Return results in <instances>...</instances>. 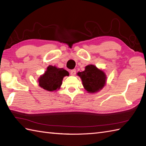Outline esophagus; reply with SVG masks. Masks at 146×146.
I'll return each mask as SVG.
<instances>
[{
    "label": "esophagus",
    "mask_w": 146,
    "mask_h": 146,
    "mask_svg": "<svg viewBox=\"0 0 146 146\" xmlns=\"http://www.w3.org/2000/svg\"><path fill=\"white\" fill-rule=\"evenodd\" d=\"M76 72V70H71V71H70V74H71V75H72V76L75 75Z\"/></svg>",
    "instance_id": "esophagus-1"
}]
</instances>
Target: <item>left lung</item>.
<instances>
[{
	"label": "left lung",
	"instance_id": "1",
	"mask_svg": "<svg viewBox=\"0 0 146 146\" xmlns=\"http://www.w3.org/2000/svg\"><path fill=\"white\" fill-rule=\"evenodd\" d=\"M77 75L82 79L83 87L90 94L98 92L106 85V74L94 64L86 66L85 70L78 72Z\"/></svg>",
	"mask_w": 146,
	"mask_h": 146
}]
</instances>
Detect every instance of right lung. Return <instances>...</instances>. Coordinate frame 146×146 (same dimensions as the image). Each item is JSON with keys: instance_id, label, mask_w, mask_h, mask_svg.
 Listing matches in <instances>:
<instances>
[{"instance_id": "right-lung-1", "label": "right lung", "mask_w": 146, "mask_h": 146, "mask_svg": "<svg viewBox=\"0 0 146 146\" xmlns=\"http://www.w3.org/2000/svg\"><path fill=\"white\" fill-rule=\"evenodd\" d=\"M66 76H69V73L66 70L49 65L44 73L38 78L39 85L45 90L56 91L60 88L62 81Z\"/></svg>"}]
</instances>
